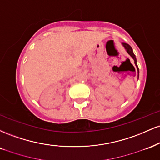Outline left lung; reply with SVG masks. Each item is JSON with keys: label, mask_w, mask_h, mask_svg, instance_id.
Returning <instances> with one entry per match:
<instances>
[{"label": "left lung", "mask_w": 160, "mask_h": 160, "mask_svg": "<svg viewBox=\"0 0 160 160\" xmlns=\"http://www.w3.org/2000/svg\"><path fill=\"white\" fill-rule=\"evenodd\" d=\"M122 45H123V47H125V49H126V51H127V52L128 53V54H129L130 56L132 57V58L134 59V61H135V65H136V67H137L138 71V65H137L136 57H135V54H134V53H133V51H132V47H130L129 44H128V43H122Z\"/></svg>", "instance_id": "1"}]
</instances>
